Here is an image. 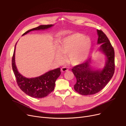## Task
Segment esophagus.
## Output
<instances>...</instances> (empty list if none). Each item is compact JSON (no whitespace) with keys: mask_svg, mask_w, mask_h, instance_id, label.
<instances>
[{"mask_svg":"<svg viewBox=\"0 0 126 126\" xmlns=\"http://www.w3.org/2000/svg\"><path fill=\"white\" fill-rule=\"evenodd\" d=\"M69 69V68L67 67H62L61 68V71L62 72H65L68 71Z\"/></svg>","mask_w":126,"mask_h":126,"instance_id":"34e87169","label":"esophagus"}]
</instances>
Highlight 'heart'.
<instances>
[{
	"mask_svg": "<svg viewBox=\"0 0 126 126\" xmlns=\"http://www.w3.org/2000/svg\"><path fill=\"white\" fill-rule=\"evenodd\" d=\"M91 48L90 39L80 33H74L67 36L58 45L59 52L62 55H67V61L74 65L83 62L88 57ZM57 51L55 56L58 61H61L63 57Z\"/></svg>",
	"mask_w": 126,
	"mask_h": 126,
	"instance_id": "obj_1",
	"label": "heart"
}]
</instances>
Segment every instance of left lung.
<instances>
[{
  "mask_svg": "<svg viewBox=\"0 0 126 126\" xmlns=\"http://www.w3.org/2000/svg\"><path fill=\"white\" fill-rule=\"evenodd\" d=\"M97 44H101L100 50L106 55L107 60L102 70H92L89 65L90 59L72 67V72L77 79L74 89L82 95H91L100 92L109 83L114 73V48L102 30H97Z\"/></svg>",
  "mask_w": 126,
  "mask_h": 126,
  "instance_id": "left-lung-1",
  "label": "left lung"
}]
</instances>
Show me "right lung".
<instances>
[{"mask_svg": "<svg viewBox=\"0 0 126 126\" xmlns=\"http://www.w3.org/2000/svg\"><path fill=\"white\" fill-rule=\"evenodd\" d=\"M52 25V24L41 25L28 31L22 35L26 34L32 31L47 29ZM15 47L12 59V65L19 87L25 94L32 97L40 98L47 96L54 90L56 81L61 75L60 68L48 71L38 77L26 78L22 76L17 70L15 62Z\"/></svg>", "mask_w": 126, "mask_h": 126, "instance_id": "1", "label": "right lung"}]
</instances>
